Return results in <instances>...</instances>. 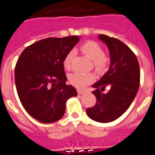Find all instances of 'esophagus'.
Instances as JSON below:
<instances>
[{"instance_id": "1", "label": "esophagus", "mask_w": 155, "mask_h": 155, "mask_svg": "<svg viewBox=\"0 0 155 155\" xmlns=\"http://www.w3.org/2000/svg\"><path fill=\"white\" fill-rule=\"evenodd\" d=\"M77 91H78V94H83L84 92H85V91H84V90L80 89V88L77 89Z\"/></svg>"}]
</instances>
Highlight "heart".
<instances>
[{
  "mask_svg": "<svg viewBox=\"0 0 155 155\" xmlns=\"http://www.w3.org/2000/svg\"><path fill=\"white\" fill-rule=\"evenodd\" d=\"M80 50L86 57L92 60L93 65L96 71L102 72L105 69L109 62V59L104 54L102 48L98 43L94 41H87L80 46ZM73 57V52H69L65 56L63 61L65 69L69 70L71 68ZM68 79L70 83L74 87H83L94 80V75L92 73L82 74L75 72L70 74Z\"/></svg>",
  "mask_w": 155,
  "mask_h": 155,
  "instance_id": "1",
  "label": "heart"
}]
</instances>
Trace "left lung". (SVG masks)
Returning <instances> with one entry per match:
<instances>
[{
  "label": "left lung",
  "instance_id": "obj_1",
  "mask_svg": "<svg viewBox=\"0 0 155 155\" xmlns=\"http://www.w3.org/2000/svg\"><path fill=\"white\" fill-rule=\"evenodd\" d=\"M107 46L110 56L109 71L92 85L97 102L86 112L89 118L98 123H109L118 119L128 109L136 97L140 85V67L136 55L124 42L116 38L99 35ZM106 94L101 92L105 87Z\"/></svg>",
  "mask_w": 155,
  "mask_h": 155
}]
</instances>
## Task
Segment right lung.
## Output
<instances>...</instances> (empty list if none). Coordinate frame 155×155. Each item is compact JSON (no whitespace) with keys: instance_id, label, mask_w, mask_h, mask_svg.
Wrapping results in <instances>:
<instances>
[{"instance_id":"1","label":"right lung","mask_w":155,"mask_h":155,"mask_svg":"<svg viewBox=\"0 0 155 155\" xmlns=\"http://www.w3.org/2000/svg\"><path fill=\"white\" fill-rule=\"evenodd\" d=\"M79 40L77 35L42 39L25 48L18 60V95L28 114L41 123L61 120L68 100L78 95L75 87L66 84L63 61Z\"/></svg>"}]
</instances>
